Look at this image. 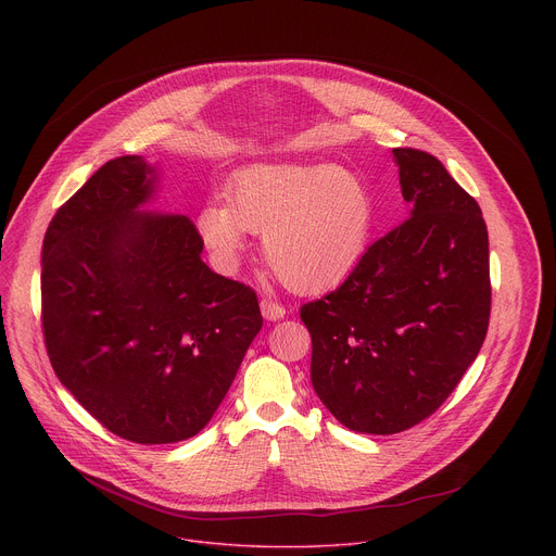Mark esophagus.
Returning a JSON list of instances; mask_svg holds the SVG:
<instances>
[{
    "mask_svg": "<svg viewBox=\"0 0 556 556\" xmlns=\"http://www.w3.org/2000/svg\"><path fill=\"white\" fill-rule=\"evenodd\" d=\"M260 307H262V314H264L266 321H279L286 316V307L281 303L273 301V299H262Z\"/></svg>",
    "mask_w": 556,
    "mask_h": 556,
    "instance_id": "34e87169",
    "label": "esophagus"
}]
</instances>
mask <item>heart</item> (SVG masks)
I'll list each match as a JSON object with an SVG mask.
<instances>
[{
  "label": "heart",
  "mask_w": 556,
  "mask_h": 556,
  "mask_svg": "<svg viewBox=\"0 0 556 556\" xmlns=\"http://www.w3.org/2000/svg\"><path fill=\"white\" fill-rule=\"evenodd\" d=\"M376 222L365 180L334 165L262 163L237 172L226 204L198 215L204 247L222 266L240 257L247 232L264 235V260L294 292H324L361 264Z\"/></svg>",
  "instance_id": "1"
}]
</instances>
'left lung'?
<instances>
[{
	"mask_svg": "<svg viewBox=\"0 0 556 556\" xmlns=\"http://www.w3.org/2000/svg\"><path fill=\"white\" fill-rule=\"evenodd\" d=\"M412 215L354 273L301 305L312 387L352 431L389 435L429 418L478 358L491 316L480 204L435 155L393 149Z\"/></svg>",
	"mask_w": 556,
	"mask_h": 556,
	"instance_id": "1",
	"label": "left lung"
}]
</instances>
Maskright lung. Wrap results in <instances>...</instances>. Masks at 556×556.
Listing matches in <instances>:
<instances>
[{
	"mask_svg": "<svg viewBox=\"0 0 556 556\" xmlns=\"http://www.w3.org/2000/svg\"><path fill=\"white\" fill-rule=\"evenodd\" d=\"M155 169L105 163L52 217L41 324L61 384L138 444L200 433L264 326L253 288L213 273L185 215H151Z\"/></svg>",
	"mask_w": 556,
	"mask_h": 556,
	"instance_id": "1",
	"label": "right lung"
}]
</instances>
